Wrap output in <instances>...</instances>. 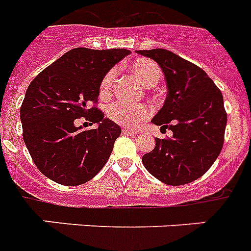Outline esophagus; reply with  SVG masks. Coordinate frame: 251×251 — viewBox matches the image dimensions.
I'll return each instance as SVG.
<instances>
[{
    "instance_id": "obj_1",
    "label": "esophagus",
    "mask_w": 251,
    "mask_h": 251,
    "mask_svg": "<svg viewBox=\"0 0 251 251\" xmlns=\"http://www.w3.org/2000/svg\"><path fill=\"white\" fill-rule=\"evenodd\" d=\"M122 134H125V135H135L136 131H134V130H130V129H124L122 130Z\"/></svg>"
}]
</instances>
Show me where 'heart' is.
Segmentation results:
<instances>
[{"instance_id":"b5f03b06","label":"heart","mask_w":251,"mask_h":251,"mask_svg":"<svg viewBox=\"0 0 251 251\" xmlns=\"http://www.w3.org/2000/svg\"><path fill=\"white\" fill-rule=\"evenodd\" d=\"M132 73L138 77L146 87H153L160 82L162 72L160 67L150 59H136L131 64ZM116 78V69L105 73L100 82V97L108 98L112 94L113 82ZM107 115L112 121L124 126H135L150 116V108L143 104H130L126 101H115L108 105Z\"/></svg>"}]
</instances>
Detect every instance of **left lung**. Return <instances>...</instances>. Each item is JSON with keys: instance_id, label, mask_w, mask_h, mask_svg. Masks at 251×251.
Returning a JSON list of instances; mask_svg holds the SVG:
<instances>
[{"instance_id": "obj_1", "label": "left lung", "mask_w": 251, "mask_h": 251, "mask_svg": "<svg viewBox=\"0 0 251 251\" xmlns=\"http://www.w3.org/2000/svg\"><path fill=\"white\" fill-rule=\"evenodd\" d=\"M164 72L168 97L152 119L169 139L156 138V147L142 157L144 168L165 184L182 185L202 176L221 153L227 113L221 90L196 64L165 49L139 50Z\"/></svg>"}]
</instances>
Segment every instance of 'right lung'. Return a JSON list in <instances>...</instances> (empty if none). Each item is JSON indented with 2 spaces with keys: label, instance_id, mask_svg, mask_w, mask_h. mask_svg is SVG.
Wrapping results in <instances>:
<instances>
[{
  "label": "right lung",
  "instance_id": "obj_1",
  "mask_svg": "<svg viewBox=\"0 0 251 251\" xmlns=\"http://www.w3.org/2000/svg\"><path fill=\"white\" fill-rule=\"evenodd\" d=\"M129 54L126 49H72L29 83L20 108L23 139L45 176L79 185L107 164L121 127L91 103H97L105 73ZM79 117L98 127L76 126Z\"/></svg>",
  "mask_w": 251,
  "mask_h": 251
}]
</instances>
